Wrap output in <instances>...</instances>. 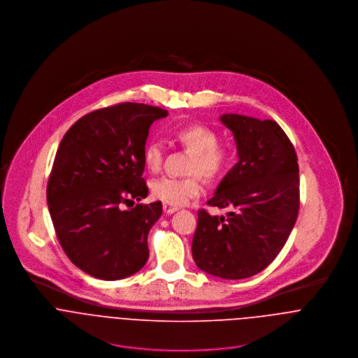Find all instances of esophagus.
<instances>
[{
    "mask_svg": "<svg viewBox=\"0 0 358 358\" xmlns=\"http://www.w3.org/2000/svg\"><path fill=\"white\" fill-rule=\"evenodd\" d=\"M162 209H164V212L166 213V215H171V213H173V212H176L179 208L176 206V205H171V204H165L162 205Z\"/></svg>",
    "mask_w": 358,
    "mask_h": 358,
    "instance_id": "34e87169",
    "label": "esophagus"
}]
</instances>
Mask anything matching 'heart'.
I'll use <instances>...</instances> for the list:
<instances>
[{
    "label": "heart",
    "mask_w": 358,
    "mask_h": 358,
    "mask_svg": "<svg viewBox=\"0 0 358 358\" xmlns=\"http://www.w3.org/2000/svg\"><path fill=\"white\" fill-rule=\"evenodd\" d=\"M176 141L193 155L189 161L185 178L162 176L152 183L154 199L171 205L186 204L203 193V178L215 180L222 176L231 164V150L217 142V134L205 125H189L175 132ZM164 150L161 143L150 141L143 150V162L148 171L155 173L161 169Z\"/></svg>",
    "instance_id": "obj_1"
}]
</instances>
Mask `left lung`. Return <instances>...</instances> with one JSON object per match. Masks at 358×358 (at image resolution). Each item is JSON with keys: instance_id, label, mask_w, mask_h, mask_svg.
<instances>
[{"instance_id": "1", "label": "left lung", "mask_w": 358, "mask_h": 358, "mask_svg": "<svg viewBox=\"0 0 358 358\" xmlns=\"http://www.w3.org/2000/svg\"><path fill=\"white\" fill-rule=\"evenodd\" d=\"M238 162L206 203L227 216L199 209L193 257L208 274L241 280L266 268L285 245L299 213V165L287 134L271 120L224 114Z\"/></svg>"}]
</instances>
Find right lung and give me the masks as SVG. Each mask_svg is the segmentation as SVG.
Listing matches in <instances>:
<instances>
[{"label":"right lung","mask_w":358,"mask_h":358,"mask_svg":"<svg viewBox=\"0 0 358 358\" xmlns=\"http://www.w3.org/2000/svg\"><path fill=\"white\" fill-rule=\"evenodd\" d=\"M166 115L143 103L113 104L81 117L59 145L47 186L53 227L64 254L92 277L125 278L148 262L162 204L120 205L148 197L143 150L150 125Z\"/></svg>","instance_id":"right-lung-1"}]
</instances>
